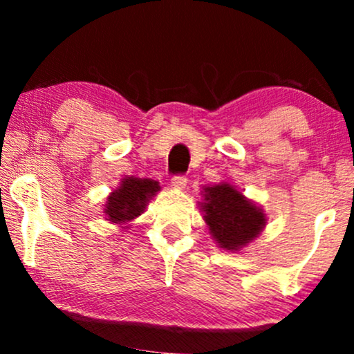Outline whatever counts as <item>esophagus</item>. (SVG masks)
<instances>
[{"label": "esophagus", "instance_id": "esophagus-1", "mask_svg": "<svg viewBox=\"0 0 354 354\" xmlns=\"http://www.w3.org/2000/svg\"><path fill=\"white\" fill-rule=\"evenodd\" d=\"M186 183H188V178H186L185 174H174V176L171 178V185L178 189L185 188Z\"/></svg>", "mask_w": 354, "mask_h": 354}]
</instances>
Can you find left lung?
I'll use <instances>...</instances> for the list:
<instances>
[{
  "label": "left lung",
  "instance_id": "1",
  "mask_svg": "<svg viewBox=\"0 0 354 354\" xmlns=\"http://www.w3.org/2000/svg\"><path fill=\"white\" fill-rule=\"evenodd\" d=\"M205 201L201 209L209 231L226 250H239L258 236L265 226V214L233 186L205 188Z\"/></svg>",
  "mask_w": 354,
  "mask_h": 354
}]
</instances>
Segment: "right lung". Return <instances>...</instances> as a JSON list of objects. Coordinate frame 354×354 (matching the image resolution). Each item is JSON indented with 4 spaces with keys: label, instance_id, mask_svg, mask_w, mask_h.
<instances>
[{
    "label": "right lung",
    "instance_id": "add662e5",
    "mask_svg": "<svg viewBox=\"0 0 354 354\" xmlns=\"http://www.w3.org/2000/svg\"><path fill=\"white\" fill-rule=\"evenodd\" d=\"M158 189L160 186L153 180L126 178L123 185L108 198L104 213L113 223L129 221L143 211L148 198L153 196Z\"/></svg>",
    "mask_w": 354,
    "mask_h": 354
}]
</instances>
